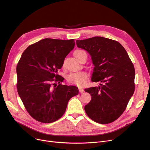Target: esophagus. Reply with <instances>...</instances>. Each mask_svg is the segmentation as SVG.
<instances>
[{
	"mask_svg": "<svg viewBox=\"0 0 150 150\" xmlns=\"http://www.w3.org/2000/svg\"><path fill=\"white\" fill-rule=\"evenodd\" d=\"M78 89H79V91H80V92L81 93H83L84 92V89H83V88H78Z\"/></svg>",
	"mask_w": 150,
	"mask_h": 150,
	"instance_id": "1",
	"label": "esophagus"
}]
</instances>
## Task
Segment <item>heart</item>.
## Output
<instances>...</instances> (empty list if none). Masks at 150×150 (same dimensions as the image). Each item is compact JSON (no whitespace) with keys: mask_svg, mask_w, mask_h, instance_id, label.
I'll return each mask as SVG.
<instances>
[{"mask_svg":"<svg viewBox=\"0 0 150 150\" xmlns=\"http://www.w3.org/2000/svg\"><path fill=\"white\" fill-rule=\"evenodd\" d=\"M86 54V52L81 50H76L74 52V56L78 60L83 54ZM64 66V64H63ZM88 78V75L84 72H78L69 75L67 77V81L73 84H76L77 86L84 85Z\"/></svg>","mask_w":150,"mask_h":150,"instance_id":"heart-1","label":"heart"}]
</instances>
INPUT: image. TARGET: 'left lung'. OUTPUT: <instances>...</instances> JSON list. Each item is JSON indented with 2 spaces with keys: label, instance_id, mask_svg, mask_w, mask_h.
<instances>
[{
  "label": "left lung",
  "instance_id": "left-lung-1",
  "mask_svg": "<svg viewBox=\"0 0 150 150\" xmlns=\"http://www.w3.org/2000/svg\"><path fill=\"white\" fill-rule=\"evenodd\" d=\"M76 42L91 56V81L101 83L84 89L92 97L85 112L97 123H112L125 111L134 92V67L124 47L112 39L96 36Z\"/></svg>",
  "mask_w": 150,
  "mask_h": 150
}]
</instances>
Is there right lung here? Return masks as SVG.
Segmentation results:
<instances>
[{
	"instance_id": "right-lung-1",
	"label": "right lung",
	"mask_w": 150,
	"mask_h": 150,
	"mask_svg": "<svg viewBox=\"0 0 150 150\" xmlns=\"http://www.w3.org/2000/svg\"><path fill=\"white\" fill-rule=\"evenodd\" d=\"M74 40L42 39L29 45L18 63V94L28 114L38 122L50 123L60 119L69 100L79 92L75 86L60 83L64 78L57 74L74 48Z\"/></svg>"
}]
</instances>
